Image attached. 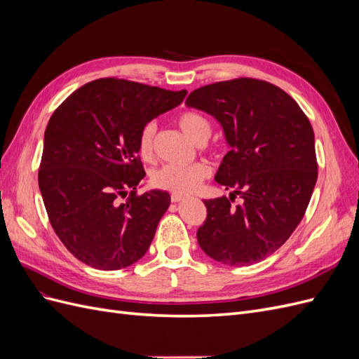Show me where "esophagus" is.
<instances>
[{"label":"esophagus","instance_id":"esophagus-1","mask_svg":"<svg viewBox=\"0 0 359 359\" xmlns=\"http://www.w3.org/2000/svg\"><path fill=\"white\" fill-rule=\"evenodd\" d=\"M184 199H186V196H182V194H175V193H173L172 194V196H170V201L172 202H181V201H184Z\"/></svg>","mask_w":359,"mask_h":359}]
</instances>
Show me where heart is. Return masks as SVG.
<instances>
[{"label":"heart","instance_id":"1","mask_svg":"<svg viewBox=\"0 0 359 359\" xmlns=\"http://www.w3.org/2000/svg\"><path fill=\"white\" fill-rule=\"evenodd\" d=\"M178 126L191 142L198 144L201 139H208L211 135V126L208 119L196 112H182L178 116ZM156 123H148L139 133V154L148 160L154 154V139H156ZM210 166L206 163L198 161L187 166L166 165L151 173V184L154 187L172 191L175 194H191L196 191L205 178L210 177Z\"/></svg>","mask_w":359,"mask_h":359}]
</instances>
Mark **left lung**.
Segmentation results:
<instances>
[{
  "label": "left lung",
  "mask_w": 359,
  "mask_h": 359,
  "mask_svg": "<svg viewBox=\"0 0 359 359\" xmlns=\"http://www.w3.org/2000/svg\"><path fill=\"white\" fill-rule=\"evenodd\" d=\"M186 104L211 115L229 147L214 177L229 198L203 201L198 243L224 265L260 262L297 229L316 186L309 118L278 86L248 78L205 85ZM236 194L242 203L232 205Z\"/></svg>",
  "instance_id": "8db88e82"
}]
</instances>
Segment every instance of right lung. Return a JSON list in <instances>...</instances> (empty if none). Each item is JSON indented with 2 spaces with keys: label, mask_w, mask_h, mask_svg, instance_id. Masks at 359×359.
Wrapping results in <instances>:
<instances>
[{
  "label": "right lung",
  "mask_w": 359,
  "mask_h": 359,
  "mask_svg": "<svg viewBox=\"0 0 359 359\" xmlns=\"http://www.w3.org/2000/svg\"><path fill=\"white\" fill-rule=\"evenodd\" d=\"M186 95L106 78L85 83L52 114L39 187L53 231L81 262L115 271L147 253L170 196L158 189L136 196L145 177L139 133Z\"/></svg>",
  "instance_id": "add662e5"
}]
</instances>
